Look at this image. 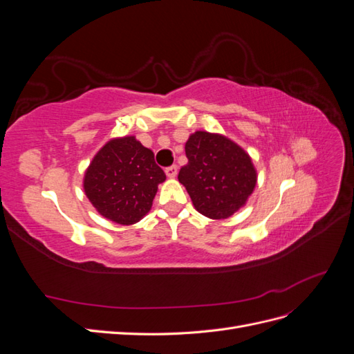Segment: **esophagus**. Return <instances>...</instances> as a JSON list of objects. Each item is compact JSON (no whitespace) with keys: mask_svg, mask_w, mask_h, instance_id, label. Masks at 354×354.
Masks as SVG:
<instances>
[{"mask_svg":"<svg viewBox=\"0 0 354 354\" xmlns=\"http://www.w3.org/2000/svg\"><path fill=\"white\" fill-rule=\"evenodd\" d=\"M165 174H167L169 178H174V177L177 176V165L167 167V168H165Z\"/></svg>","mask_w":354,"mask_h":354,"instance_id":"1","label":"esophagus"}]
</instances>
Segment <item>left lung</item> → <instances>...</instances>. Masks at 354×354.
I'll return each instance as SVG.
<instances>
[{"label": "left lung", "instance_id": "obj_1", "mask_svg": "<svg viewBox=\"0 0 354 354\" xmlns=\"http://www.w3.org/2000/svg\"><path fill=\"white\" fill-rule=\"evenodd\" d=\"M187 164L178 181L195 208L212 220L229 218L246 203L257 185V171L241 146L220 134L196 131L186 142Z\"/></svg>", "mask_w": 354, "mask_h": 354}]
</instances>
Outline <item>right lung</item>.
Returning <instances> with one entry per match:
<instances>
[{
	"instance_id": "add662e5",
	"label": "right lung",
	"mask_w": 354,
	"mask_h": 354,
	"mask_svg": "<svg viewBox=\"0 0 354 354\" xmlns=\"http://www.w3.org/2000/svg\"><path fill=\"white\" fill-rule=\"evenodd\" d=\"M165 173L151 149L127 136L106 143L85 171V195L104 218L130 226L140 221Z\"/></svg>"
}]
</instances>
